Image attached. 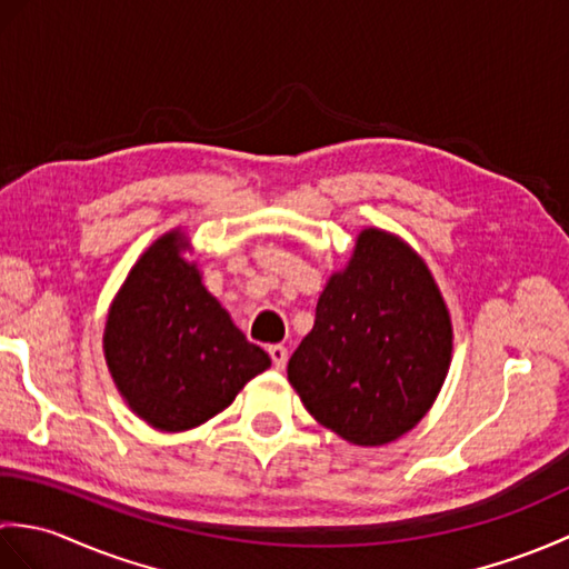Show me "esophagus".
I'll use <instances>...</instances> for the list:
<instances>
[{
  "mask_svg": "<svg viewBox=\"0 0 569 569\" xmlns=\"http://www.w3.org/2000/svg\"><path fill=\"white\" fill-rule=\"evenodd\" d=\"M269 355H271L273 367H276L278 371H283V369H286V361H288V349H286L283 345H271V347H269Z\"/></svg>",
  "mask_w": 569,
  "mask_h": 569,
  "instance_id": "obj_1",
  "label": "esophagus"
}]
</instances>
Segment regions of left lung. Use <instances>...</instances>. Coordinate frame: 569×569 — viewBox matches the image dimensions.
<instances>
[{"label":"left lung","mask_w":569,"mask_h":569,"mask_svg":"<svg viewBox=\"0 0 569 569\" xmlns=\"http://www.w3.org/2000/svg\"><path fill=\"white\" fill-rule=\"evenodd\" d=\"M450 359V310L426 261L401 237L369 227L320 293L288 381L320 426L377 447L418 426Z\"/></svg>","instance_id":"8db88e82"}]
</instances>
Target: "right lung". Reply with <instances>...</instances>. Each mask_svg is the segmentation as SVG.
Masks as SVG:
<instances>
[{
    "label": "right lung",
    "instance_id": "right-lung-1",
    "mask_svg": "<svg viewBox=\"0 0 569 569\" xmlns=\"http://www.w3.org/2000/svg\"><path fill=\"white\" fill-rule=\"evenodd\" d=\"M171 229L131 266L104 325V359L127 406L151 428L180 432L220 413L271 357L251 345L183 253Z\"/></svg>",
    "mask_w": 569,
    "mask_h": 569
}]
</instances>
